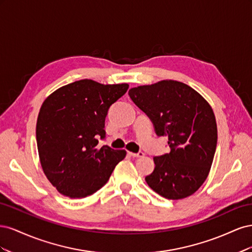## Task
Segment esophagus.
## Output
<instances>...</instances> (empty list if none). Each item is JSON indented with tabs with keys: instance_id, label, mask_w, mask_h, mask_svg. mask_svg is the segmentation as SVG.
Masks as SVG:
<instances>
[{
	"instance_id": "esophagus-1",
	"label": "esophagus",
	"mask_w": 252,
	"mask_h": 252,
	"mask_svg": "<svg viewBox=\"0 0 252 252\" xmlns=\"http://www.w3.org/2000/svg\"><path fill=\"white\" fill-rule=\"evenodd\" d=\"M129 155H130L131 157H133V158H142V157H144V154L142 151H140V152H136V154H134V152H128Z\"/></svg>"
}]
</instances>
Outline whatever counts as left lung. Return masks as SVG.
Masks as SVG:
<instances>
[{"mask_svg":"<svg viewBox=\"0 0 252 252\" xmlns=\"http://www.w3.org/2000/svg\"><path fill=\"white\" fill-rule=\"evenodd\" d=\"M128 94L156 133L168 138L170 152L154 158L155 169L145 178L148 186L168 200L193 194L207 179L217 148L211 106L193 88L172 80L134 87Z\"/></svg>","mask_w":252,"mask_h":252,"instance_id":"obj_1","label":"left lung"}]
</instances>
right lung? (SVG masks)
<instances>
[{"label":"right lung","mask_w":252,"mask_h":252,"mask_svg":"<svg viewBox=\"0 0 252 252\" xmlns=\"http://www.w3.org/2000/svg\"><path fill=\"white\" fill-rule=\"evenodd\" d=\"M128 87L85 79L57 89L43 102L36 121L37 151L45 175L60 193L70 199L94 193L126 157L123 149L96 145L105 138L109 107Z\"/></svg>","instance_id":"add662e5"}]
</instances>
